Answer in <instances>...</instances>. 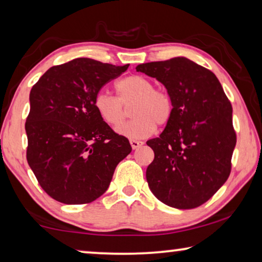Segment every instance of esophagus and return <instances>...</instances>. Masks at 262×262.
Wrapping results in <instances>:
<instances>
[{
	"instance_id": "esophagus-1",
	"label": "esophagus",
	"mask_w": 262,
	"mask_h": 262,
	"mask_svg": "<svg viewBox=\"0 0 262 262\" xmlns=\"http://www.w3.org/2000/svg\"><path fill=\"white\" fill-rule=\"evenodd\" d=\"M130 143H131V146H132V149L134 150H136V149H138L139 146H142L143 145V142H140V140H137V139H131L130 140Z\"/></svg>"
}]
</instances>
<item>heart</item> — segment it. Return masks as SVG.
<instances>
[{
    "label": "heart",
    "mask_w": 262,
    "mask_h": 262,
    "mask_svg": "<svg viewBox=\"0 0 262 262\" xmlns=\"http://www.w3.org/2000/svg\"><path fill=\"white\" fill-rule=\"evenodd\" d=\"M117 97L99 92L94 98V107L104 122L112 127L122 125L132 106L134 120L118 128L120 135L128 138H146L157 126H165L173 115V101L165 91L155 89L150 79L130 75L116 84Z\"/></svg>",
    "instance_id": "1"
}]
</instances>
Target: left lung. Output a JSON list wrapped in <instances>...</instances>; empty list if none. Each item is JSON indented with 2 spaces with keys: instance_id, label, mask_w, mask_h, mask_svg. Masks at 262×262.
I'll return each instance as SVG.
<instances>
[{
  "instance_id": "obj_1",
  "label": "left lung",
  "mask_w": 262,
  "mask_h": 262,
  "mask_svg": "<svg viewBox=\"0 0 262 262\" xmlns=\"http://www.w3.org/2000/svg\"><path fill=\"white\" fill-rule=\"evenodd\" d=\"M136 70L161 81L173 101L164 131L146 142L155 152L146 169L150 190L177 209L202 206L232 170V104L213 72L187 58L142 63Z\"/></svg>"
}]
</instances>
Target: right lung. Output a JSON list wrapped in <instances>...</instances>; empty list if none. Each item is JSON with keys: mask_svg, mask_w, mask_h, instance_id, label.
<instances>
[{"mask_svg": "<svg viewBox=\"0 0 262 262\" xmlns=\"http://www.w3.org/2000/svg\"><path fill=\"white\" fill-rule=\"evenodd\" d=\"M79 58L53 66L32 87L26 120L27 161L47 194L65 204H85L107 190L128 139L100 118L94 98L127 70Z\"/></svg>", "mask_w": 262, "mask_h": 262, "instance_id": "1", "label": "right lung"}]
</instances>
